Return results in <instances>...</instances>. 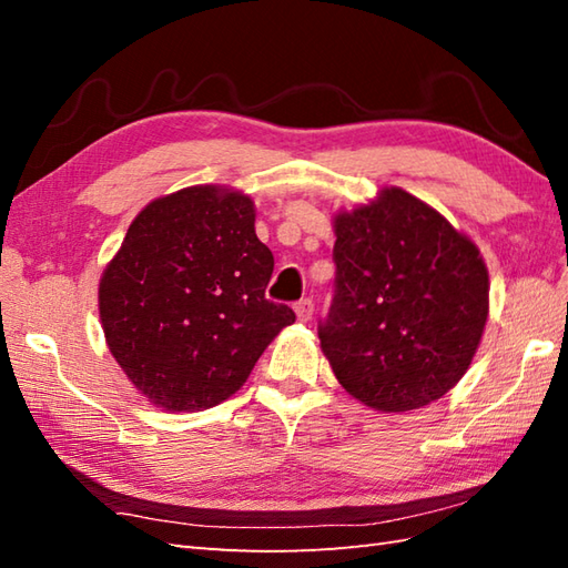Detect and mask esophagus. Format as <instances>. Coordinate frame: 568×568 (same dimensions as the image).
Wrapping results in <instances>:
<instances>
[{"label":"esophagus","mask_w":568,"mask_h":568,"mask_svg":"<svg viewBox=\"0 0 568 568\" xmlns=\"http://www.w3.org/2000/svg\"><path fill=\"white\" fill-rule=\"evenodd\" d=\"M312 312H315V305H312L310 297L300 300V303L295 305V315H297L300 322H310L312 320Z\"/></svg>","instance_id":"obj_1"}]
</instances>
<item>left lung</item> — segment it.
I'll list each match as a JSON object with an SVG mask.
<instances>
[{
  "label": "left lung",
  "instance_id": "left-lung-1",
  "mask_svg": "<svg viewBox=\"0 0 568 568\" xmlns=\"http://www.w3.org/2000/svg\"><path fill=\"white\" fill-rule=\"evenodd\" d=\"M334 236L336 287L320 344L336 381L378 413L439 400L464 378L488 322L478 246L393 185L336 212Z\"/></svg>",
  "mask_w": 568,
  "mask_h": 568
}]
</instances>
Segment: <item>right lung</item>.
<instances>
[{
  "label": "right lung",
  "instance_id": "obj_1",
  "mask_svg": "<svg viewBox=\"0 0 568 568\" xmlns=\"http://www.w3.org/2000/svg\"><path fill=\"white\" fill-rule=\"evenodd\" d=\"M241 190L192 185L151 200L100 277L106 346L131 385L165 413L232 397L295 322L265 300L273 253Z\"/></svg>",
  "mask_w": 568,
  "mask_h": 568
}]
</instances>
